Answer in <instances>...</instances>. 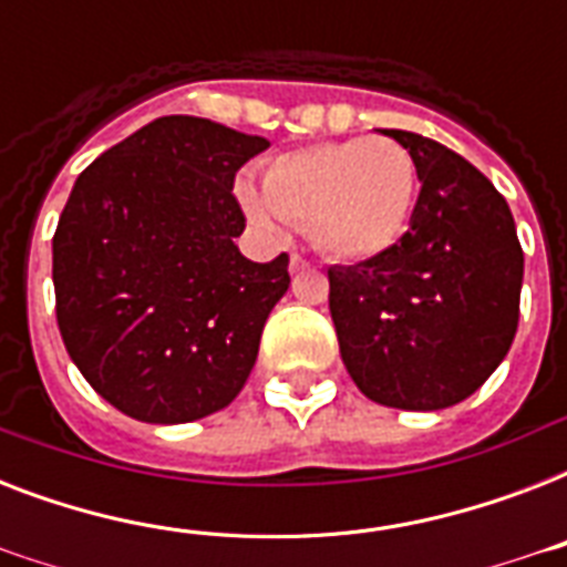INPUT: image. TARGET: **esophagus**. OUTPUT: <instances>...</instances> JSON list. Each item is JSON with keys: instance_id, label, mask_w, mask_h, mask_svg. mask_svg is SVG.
Masks as SVG:
<instances>
[{"instance_id": "34e87169", "label": "esophagus", "mask_w": 567, "mask_h": 567, "mask_svg": "<svg viewBox=\"0 0 567 567\" xmlns=\"http://www.w3.org/2000/svg\"><path fill=\"white\" fill-rule=\"evenodd\" d=\"M288 267H291V274H300V270H309L311 261H306L300 252H291V261H288Z\"/></svg>"}]
</instances>
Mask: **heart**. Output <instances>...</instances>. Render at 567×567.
Listing matches in <instances>:
<instances>
[{
	"label": "heart",
	"mask_w": 567,
	"mask_h": 567,
	"mask_svg": "<svg viewBox=\"0 0 567 567\" xmlns=\"http://www.w3.org/2000/svg\"><path fill=\"white\" fill-rule=\"evenodd\" d=\"M238 190L261 226L300 223L327 256L371 261L409 229L417 171L391 137H350L279 155L265 171V194L249 182Z\"/></svg>",
	"instance_id": "obj_1"
}]
</instances>
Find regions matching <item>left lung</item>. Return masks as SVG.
<instances>
[{"label": "left lung", "instance_id": "1", "mask_svg": "<svg viewBox=\"0 0 567 567\" xmlns=\"http://www.w3.org/2000/svg\"><path fill=\"white\" fill-rule=\"evenodd\" d=\"M421 179L409 229L385 256L329 267L347 371L373 403L435 412L497 371L518 332L524 249L506 199L439 141L385 128Z\"/></svg>", "mask_w": 567, "mask_h": 567}]
</instances>
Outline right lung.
<instances>
[{
  "label": "right lung",
  "mask_w": 567,
  "mask_h": 567,
  "mask_svg": "<svg viewBox=\"0 0 567 567\" xmlns=\"http://www.w3.org/2000/svg\"><path fill=\"white\" fill-rule=\"evenodd\" d=\"M270 141L188 114L158 117L75 179L52 282L64 347L100 396L146 423L229 405L288 291V256L235 247V173Z\"/></svg>",
  "instance_id": "right-lung-1"
}]
</instances>
